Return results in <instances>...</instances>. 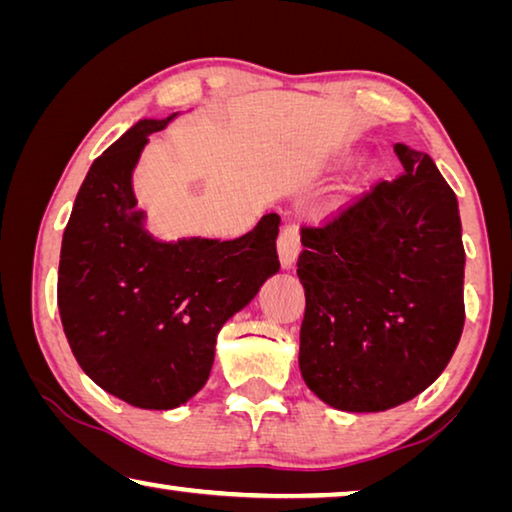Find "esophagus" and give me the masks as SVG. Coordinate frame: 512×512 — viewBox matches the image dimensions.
Wrapping results in <instances>:
<instances>
[{"mask_svg":"<svg viewBox=\"0 0 512 512\" xmlns=\"http://www.w3.org/2000/svg\"><path fill=\"white\" fill-rule=\"evenodd\" d=\"M300 253V230L296 225L282 227L278 237V255L282 269H291L296 264V257Z\"/></svg>","mask_w":512,"mask_h":512,"instance_id":"esophagus-1","label":"esophagus"}]
</instances>
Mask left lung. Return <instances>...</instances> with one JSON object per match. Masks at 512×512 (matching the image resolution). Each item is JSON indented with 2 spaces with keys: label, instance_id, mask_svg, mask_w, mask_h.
I'll return each instance as SVG.
<instances>
[{
  "label": "left lung",
  "instance_id": "obj_1",
  "mask_svg": "<svg viewBox=\"0 0 512 512\" xmlns=\"http://www.w3.org/2000/svg\"><path fill=\"white\" fill-rule=\"evenodd\" d=\"M403 173L303 227L298 364L321 401L380 412L415 399L465 326L456 193L426 152L394 145Z\"/></svg>",
  "mask_w": 512,
  "mask_h": 512
}]
</instances>
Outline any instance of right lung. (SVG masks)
I'll return each instance as SVG.
<instances>
[{"label": "right lung", "instance_id": "add662e5", "mask_svg": "<svg viewBox=\"0 0 512 512\" xmlns=\"http://www.w3.org/2000/svg\"><path fill=\"white\" fill-rule=\"evenodd\" d=\"M173 116L141 120L93 161L63 232L56 285L79 367L145 410L177 408L200 392L218 330L280 269L278 214L232 241L161 243L143 230L132 170Z\"/></svg>", "mask_w": 512, "mask_h": 512}]
</instances>
